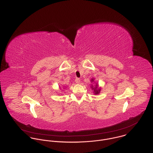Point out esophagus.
Listing matches in <instances>:
<instances>
[{
	"instance_id": "esophagus-1",
	"label": "esophagus",
	"mask_w": 153,
	"mask_h": 153,
	"mask_svg": "<svg viewBox=\"0 0 153 153\" xmlns=\"http://www.w3.org/2000/svg\"><path fill=\"white\" fill-rule=\"evenodd\" d=\"M75 82H76V83H79L80 82V79H79V78H76V79H75Z\"/></svg>"
}]
</instances>
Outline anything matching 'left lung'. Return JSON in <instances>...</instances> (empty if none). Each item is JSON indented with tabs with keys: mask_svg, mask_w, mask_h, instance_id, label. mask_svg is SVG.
<instances>
[{
	"mask_svg": "<svg viewBox=\"0 0 153 153\" xmlns=\"http://www.w3.org/2000/svg\"><path fill=\"white\" fill-rule=\"evenodd\" d=\"M94 78H92V79H91V83H92V82H94V83H95V81H94ZM91 89H92V90H93L94 91V94H95V95H98V94H100V91H101V87H99V86H98V84L97 83H95V85H91Z\"/></svg>",
	"mask_w": 153,
	"mask_h": 153,
	"instance_id": "8db88e82",
	"label": "left lung"
}]
</instances>
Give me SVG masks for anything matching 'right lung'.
Returning a JSON list of instances; mask_svg holds the SVG:
<instances>
[{
  "label": "right lung",
  "instance_id": "obj_1",
  "mask_svg": "<svg viewBox=\"0 0 153 153\" xmlns=\"http://www.w3.org/2000/svg\"><path fill=\"white\" fill-rule=\"evenodd\" d=\"M64 89H65V88H66V87H65V86H64ZM60 89H61V87H60Z\"/></svg>",
  "mask_w": 153,
  "mask_h": 153
}]
</instances>
